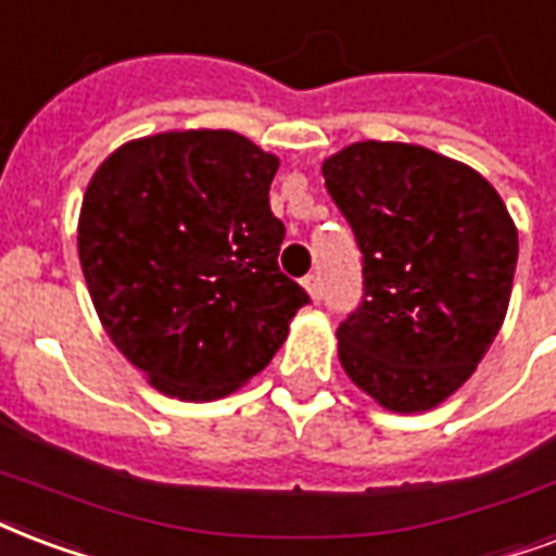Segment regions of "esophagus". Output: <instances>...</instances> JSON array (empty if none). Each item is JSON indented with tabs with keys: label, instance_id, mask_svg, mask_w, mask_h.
I'll list each match as a JSON object with an SVG mask.
<instances>
[{
	"label": "esophagus",
	"instance_id": "34e87169",
	"mask_svg": "<svg viewBox=\"0 0 556 556\" xmlns=\"http://www.w3.org/2000/svg\"><path fill=\"white\" fill-rule=\"evenodd\" d=\"M303 288H306L308 296H312L315 303L324 296V288H320V277H317V274H308V277L303 279Z\"/></svg>",
	"mask_w": 556,
	"mask_h": 556
}]
</instances>
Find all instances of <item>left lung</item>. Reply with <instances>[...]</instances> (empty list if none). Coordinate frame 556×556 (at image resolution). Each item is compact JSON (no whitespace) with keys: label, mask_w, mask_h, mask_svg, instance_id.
I'll list each match as a JSON object with an SVG mask.
<instances>
[{"label":"left lung","mask_w":556,"mask_h":556,"mask_svg":"<svg viewBox=\"0 0 556 556\" xmlns=\"http://www.w3.org/2000/svg\"><path fill=\"white\" fill-rule=\"evenodd\" d=\"M362 250V306L338 326L346 376L381 408L419 414L464 384L502 329L519 232L476 168L408 142L324 160Z\"/></svg>","instance_id":"left-lung-1"}]
</instances>
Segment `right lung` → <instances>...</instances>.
<instances>
[{"instance_id": "add662e5", "label": "right lung", "mask_w": 556, "mask_h": 556, "mask_svg": "<svg viewBox=\"0 0 556 556\" xmlns=\"http://www.w3.org/2000/svg\"><path fill=\"white\" fill-rule=\"evenodd\" d=\"M277 168L232 130H168L116 148L84 192L78 256L92 306L165 396L239 391L308 303L277 265Z\"/></svg>"}]
</instances>
